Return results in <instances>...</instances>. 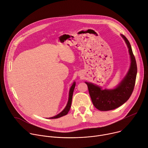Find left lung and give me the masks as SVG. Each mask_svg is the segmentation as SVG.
Returning <instances> with one entry per match:
<instances>
[{
    "label": "left lung",
    "mask_w": 148,
    "mask_h": 148,
    "mask_svg": "<svg viewBox=\"0 0 148 148\" xmlns=\"http://www.w3.org/2000/svg\"><path fill=\"white\" fill-rule=\"evenodd\" d=\"M121 36L128 46L131 61L130 70L125 78L112 90H102L97 86L85 82L94 106L100 111H108L119 107L130 99L134 88L137 73L135 58L129 41L124 35L121 34Z\"/></svg>",
    "instance_id": "left-lung-1"
}]
</instances>
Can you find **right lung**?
<instances>
[{
    "mask_svg": "<svg viewBox=\"0 0 148 148\" xmlns=\"http://www.w3.org/2000/svg\"><path fill=\"white\" fill-rule=\"evenodd\" d=\"M75 87V83L74 82L72 84V86H71V88H70V91H69V99H68V101L67 103V105L66 106V107L65 108V109L59 114L56 115V116H54L53 117H51L49 118V119H58V118L61 117L62 116H64L65 115H66L69 111L70 110V108L71 107V103H72V96H73V90L74 88Z\"/></svg>",
    "mask_w": 148,
    "mask_h": 148,
    "instance_id": "add662e5",
    "label": "right lung"
}]
</instances>
